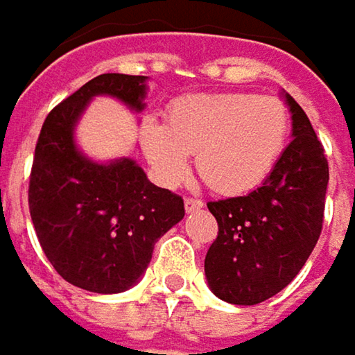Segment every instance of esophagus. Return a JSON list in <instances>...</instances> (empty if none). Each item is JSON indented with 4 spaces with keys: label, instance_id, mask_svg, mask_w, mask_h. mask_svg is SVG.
<instances>
[{
    "label": "esophagus",
    "instance_id": "34e87169",
    "mask_svg": "<svg viewBox=\"0 0 355 355\" xmlns=\"http://www.w3.org/2000/svg\"><path fill=\"white\" fill-rule=\"evenodd\" d=\"M204 206V202L198 198H186L184 200V208H186V212H194V210H200Z\"/></svg>",
    "mask_w": 355,
    "mask_h": 355
}]
</instances>
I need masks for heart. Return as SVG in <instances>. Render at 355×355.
<instances>
[{
    "label": "heart",
    "instance_id": "heart-1",
    "mask_svg": "<svg viewBox=\"0 0 355 355\" xmlns=\"http://www.w3.org/2000/svg\"><path fill=\"white\" fill-rule=\"evenodd\" d=\"M288 137V108L255 94H190L173 102L167 124L155 118L141 124V147L159 182L178 184L196 155L200 178L223 196L259 188Z\"/></svg>",
    "mask_w": 355,
    "mask_h": 355
}]
</instances>
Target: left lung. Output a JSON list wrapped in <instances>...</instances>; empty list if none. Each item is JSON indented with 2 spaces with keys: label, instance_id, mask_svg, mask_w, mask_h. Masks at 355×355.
I'll use <instances>...</instances> for the list:
<instances>
[{
  "label": "left lung",
  "instance_id": "left-lung-1",
  "mask_svg": "<svg viewBox=\"0 0 355 355\" xmlns=\"http://www.w3.org/2000/svg\"><path fill=\"white\" fill-rule=\"evenodd\" d=\"M292 141L272 175L247 196L208 202L218 235L204 259L210 290L231 304H257L296 278L323 229L329 165L304 110L284 94Z\"/></svg>",
  "mask_w": 355,
  "mask_h": 355
}]
</instances>
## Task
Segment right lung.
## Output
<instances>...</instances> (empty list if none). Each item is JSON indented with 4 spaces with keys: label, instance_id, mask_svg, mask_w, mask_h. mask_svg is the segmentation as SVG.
I'll list each match as a JSON object with an SVG mask.
<instances>
[{
    "label": "right lung",
    "instance_id": "obj_1",
    "mask_svg": "<svg viewBox=\"0 0 355 355\" xmlns=\"http://www.w3.org/2000/svg\"><path fill=\"white\" fill-rule=\"evenodd\" d=\"M96 96L145 108L147 77L104 73L46 116L30 173L28 206L40 247L77 288L116 294L145 274L153 247L186 210L182 196L157 188L130 157L98 163L75 143V126Z\"/></svg>",
    "mask_w": 355,
    "mask_h": 355
}]
</instances>
